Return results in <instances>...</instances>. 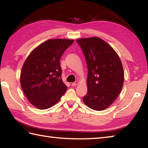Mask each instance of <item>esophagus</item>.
Wrapping results in <instances>:
<instances>
[{"label": "esophagus", "mask_w": 148, "mask_h": 148, "mask_svg": "<svg viewBox=\"0 0 148 148\" xmlns=\"http://www.w3.org/2000/svg\"><path fill=\"white\" fill-rule=\"evenodd\" d=\"M78 83H79V82H77V81H76V82H74V83H72V86H76L77 85H78Z\"/></svg>", "instance_id": "1"}]
</instances>
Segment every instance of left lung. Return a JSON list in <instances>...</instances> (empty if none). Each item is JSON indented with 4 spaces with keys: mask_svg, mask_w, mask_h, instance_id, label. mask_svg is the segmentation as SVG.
I'll use <instances>...</instances> for the list:
<instances>
[{
    "mask_svg": "<svg viewBox=\"0 0 148 148\" xmlns=\"http://www.w3.org/2000/svg\"><path fill=\"white\" fill-rule=\"evenodd\" d=\"M88 67V92L85 105L101 111L110 106L119 95L124 83L121 61L114 49L98 37L77 39Z\"/></svg>",
    "mask_w": 148,
    "mask_h": 148,
    "instance_id": "obj_1",
    "label": "left lung"
}]
</instances>
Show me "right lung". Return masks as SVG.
Here are the masks:
<instances>
[{
  "mask_svg": "<svg viewBox=\"0 0 148 148\" xmlns=\"http://www.w3.org/2000/svg\"><path fill=\"white\" fill-rule=\"evenodd\" d=\"M73 43V40H48L34 49L25 61L20 84L26 97L36 108H51L67 90L61 77L60 60Z\"/></svg>",
  "mask_w": 148,
  "mask_h": 148,
  "instance_id": "1",
  "label": "right lung"
}]
</instances>
